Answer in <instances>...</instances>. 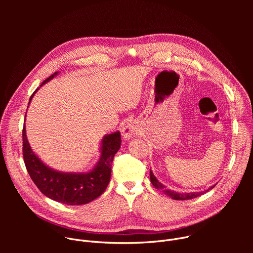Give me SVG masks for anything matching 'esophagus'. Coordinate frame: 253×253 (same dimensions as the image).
I'll return each mask as SVG.
<instances>
[{
    "label": "esophagus",
    "instance_id": "esophagus-1",
    "mask_svg": "<svg viewBox=\"0 0 253 253\" xmlns=\"http://www.w3.org/2000/svg\"><path fill=\"white\" fill-rule=\"evenodd\" d=\"M135 128L132 126V125H130V124H128V125H126L124 128H123V130H122V136H123V138L125 139V140H129L133 135H135Z\"/></svg>",
    "mask_w": 253,
    "mask_h": 253
}]
</instances>
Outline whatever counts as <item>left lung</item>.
<instances>
[{
  "instance_id": "left-lung-1",
  "label": "left lung",
  "mask_w": 253,
  "mask_h": 253,
  "mask_svg": "<svg viewBox=\"0 0 253 253\" xmlns=\"http://www.w3.org/2000/svg\"><path fill=\"white\" fill-rule=\"evenodd\" d=\"M150 180H151V183L153 184V186L154 187H156L157 189H161L165 194H167L169 197H171L172 199H174V200H188V199H192V198H196L197 196H200V195H202L203 193H205V191L204 192H192V193H183V194H181V193H176V192H173V191H171V190H168V189H166V187L163 185V184H161L158 180L156 179V177L153 175V173H152V171L150 170ZM215 185H213L212 187H210L208 190H206V191H209L210 189H212L213 187H214Z\"/></svg>"
}]
</instances>
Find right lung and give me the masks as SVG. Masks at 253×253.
<instances>
[{
    "label": "right lung",
    "mask_w": 253,
    "mask_h": 253,
    "mask_svg": "<svg viewBox=\"0 0 253 253\" xmlns=\"http://www.w3.org/2000/svg\"><path fill=\"white\" fill-rule=\"evenodd\" d=\"M55 75L57 73L47 78L41 86ZM37 90L32 94L30 101ZM120 146L119 131L106 135L102 140L100 160L93 170L88 173L58 172L46 166L34 154L27 140L25 124L23 127V157L31 179L44 195L67 205L86 204L103 194L110 182L113 158Z\"/></svg>",
    "instance_id": "1"
}]
</instances>
